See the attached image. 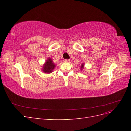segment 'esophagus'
Segmentation results:
<instances>
[{"instance_id":"1","label":"esophagus","mask_w":131,"mask_h":131,"mask_svg":"<svg viewBox=\"0 0 131 131\" xmlns=\"http://www.w3.org/2000/svg\"><path fill=\"white\" fill-rule=\"evenodd\" d=\"M64 62H69L70 61V59H64Z\"/></svg>"}]
</instances>
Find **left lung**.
Listing matches in <instances>:
<instances>
[{
  "label": "left lung",
  "mask_w": 131,
  "mask_h": 131,
  "mask_svg": "<svg viewBox=\"0 0 131 131\" xmlns=\"http://www.w3.org/2000/svg\"><path fill=\"white\" fill-rule=\"evenodd\" d=\"M84 68V63H82V64L81 66V70H82Z\"/></svg>",
  "instance_id": "left-lung-1"
}]
</instances>
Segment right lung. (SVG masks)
I'll use <instances>...</instances> for the list:
<instances>
[{"instance_id":"1","label":"right lung","mask_w":131,"mask_h":131,"mask_svg":"<svg viewBox=\"0 0 131 131\" xmlns=\"http://www.w3.org/2000/svg\"><path fill=\"white\" fill-rule=\"evenodd\" d=\"M55 67H56V65L53 63L52 59L49 57L47 58L45 64L42 67V72L47 74L52 73Z\"/></svg>"}]
</instances>
